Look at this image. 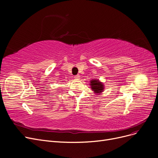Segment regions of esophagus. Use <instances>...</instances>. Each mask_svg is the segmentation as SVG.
Wrapping results in <instances>:
<instances>
[{"label":"esophagus","mask_w":158,"mask_h":158,"mask_svg":"<svg viewBox=\"0 0 158 158\" xmlns=\"http://www.w3.org/2000/svg\"><path fill=\"white\" fill-rule=\"evenodd\" d=\"M74 78L77 79V80H80V75H76L74 76Z\"/></svg>","instance_id":"obj_1"}]
</instances>
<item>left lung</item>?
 Wrapping results in <instances>:
<instances>
[{"instance_id":"8db88e82","label":"left lung","mask_w":158,"mask_h":158,"mask_svg":"<svg viewBox=\"0 0 158 158\" xmlns=\"http://www.w3.org/2000/svg\"><path fill=\"white\" fill-rule=\"evenodd\" d=\"M90 85L91 87V89L94 91V93H95L97 94H100L101 93L103 92L104 89L103 84L97 79L91 80L90 81Z\"/></svg>"}]
</instances>
